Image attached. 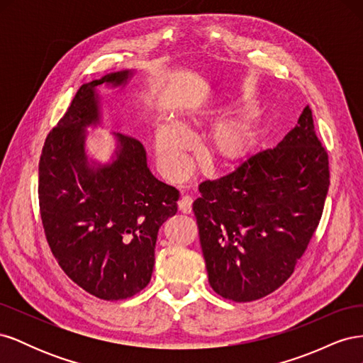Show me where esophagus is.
Wrapping results in <instances>:
<instances>
[{
    "mask_svg": "<svg viewBox=\"0 0 363 363\" xmlns=\"http://www.w3.org/2000/svg\"><path fill=\"white\" fill-rule=\"evenodd\" d=\"M192 201H194L192 196H189V195L182 196L180 201H179L180 212H183V213H191V212H192Z\"/></svg>",
    "mask_w": 363,
    "mask_h": 363,
    "instance_id": "esophagus-1",
    "label": "esophagus"
}]
</instances>
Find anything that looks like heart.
I'll return each instance as SVG.
<instances>
[{
  "label": "heart",
  "instance_id": "1",
  "mask_svg": "<svg viewBox=\"0 0 363 363\" xmlns=\"http://www.w3.org/2000/svg\"><path fill=\"white\" fill-rule=\"evenodd\" d=\"M225 112L219 103H208L184 113L188 123H212ZM263 135V121L256 112H245L219 121L206 139L204 151L213 164L221 169H238L255 156ZM156 156L160 171L168 179H177L186 167V150L189 136L177 121H164L156 130Z\"/></svg>",
  "mask_w": 363,
  "mask_h": 363
}]
</instances>
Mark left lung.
<instances>
[{
	"label": "left lung",
	"instance_id": "left-lung-1",
	"mask_svg": "<svg viewBox=\"0 0 363 363\" xmlns=\"http://www.w3.org/2000/svg\"><path fill=\"white\" fill-rule=\"evenodd\" d=\"M328 184L309 106L276 148L203 182L192 208L212 289L238 303L279 289L320 224Z\"/></svg>",
	"mask_w": 363,
	"mask_h": 363
}]
</instances>
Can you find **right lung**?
Listing matches in <instances>:
<instances>
[{
    "label": "right lung",
    "mask_w": 363,
    "mask_h": 363,
    "mask_svg": "<svg viewBox=\"0 0 363 363\" xmlns=\"http://www.w3.org/2000/svg\"><path fill=\"white\" fill-rule=\"evenodd\" d=\"M131 75L118 71L83 84L39 162L40 218L52 256L74 283L107 301L150 283L159 228L177 213L179 191L151 174L138 139L116 133L106 164H91L84 152L86 127L100 124L95 89L123 86Z\"/></svg>",
    "instance_id": "1"
}]
</instances>
